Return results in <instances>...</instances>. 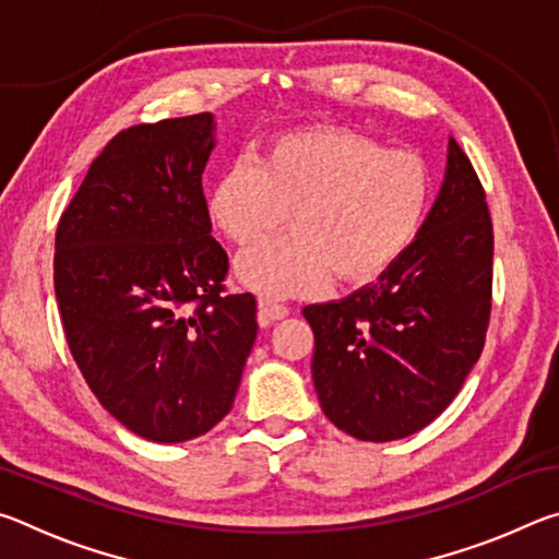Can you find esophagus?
I'll list each match as a JSON object with an SVG mask.
<instances>
[{
    "instance_id": "1",
    "label": "esophagus",
    "mask_w": 559,
    "mask_h": 559,
    "mask_svg": "<svg viewBox=\"0 0 559 559\" xmlns=\"http://www.w3.org/2000/svg\"><path fill=\"white\" fill-rule=\"evenodd\" d=\"M290 313L288 306H283V302H273V300H259V320L261 325H269L273 320H283Z\"/></svg>"
}]
</instances>
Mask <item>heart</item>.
<instances>
[{
    "mask_svg": "<svg viewBox=\"0 0 559 559\" xmlns=\"http://www.w3.org/2000/svg\"><path fill=\"white\" fill-rule=\"evenodd\" d=\"M431 173L409 150L343 128L273 138L259 163L239 159L206 197L214 229L236 246L286 219L290 234L246 249L234 263L243 288L266 300L374 281L409 249L431 206Z\"/></svg>",
    "mask_w": 559,
    "mask_h": 559,
    "instance_id": "b5f03b06",
    "label": "heart"
}]
</instances>
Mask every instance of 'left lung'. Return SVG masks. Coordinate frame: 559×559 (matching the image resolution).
<instances>
[{"mask_svg": "<svg viewBox=\"0 0 559 559\" xmlns=\"http://www.w3.org/2000/svg\"><path fill=\"white\" fill-rule=\"evenodd\" d=\"M493 224L471 159L449 138L447 173L421 231L343 300L302 308L320 406L359 441H394L453 402L486 343Z\"/></svg>", "mask_w": 559, "mask_h": 559, "instance_id": "obj_1", "label": "left lung"}]
</instances>
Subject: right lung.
<instances>
[{"label": "right lung", "mask_w": 559, "mask_h": 559, "mask_svg": "<svg viewBox=\"0 0 559 559\" xmlns=\"http://www.w3.org/2000/svg\"><path fill=\"white\" fill-rule=\"evenodd\" d=\"M212 112L118 132L56 229L66 343L98 402L155 443L202 437L229 414L259 333L257 298L226 296L202 173Z\"/></svg>", "instance_id": "1"}]
</instances>
